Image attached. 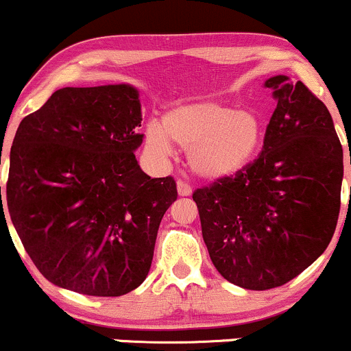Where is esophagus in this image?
Returning <instances> with one entry per match:
<instances>
[{"mask_svg": "<svg viewBox=\"0 0 351 351\" xmlns=\"http://www.w3.org/2000/svg\"><path fill=\"white\" fill-rule=\"evenodd\" d=\"M177 193H179V196H191L193 194V187L184 182V180H177Z\"/></svg>", "mask_w": 351, "mask_h": 351, "instance_id": "esophagus-1", "label": "esophagus"}]
</instances>
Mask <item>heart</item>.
Masks as SVG:
<instances>
[{"mask_svg":"<svg viewBox=\"0 0 351 351\" xmlns=\"http://www.w3.org/2000/svg\"><path fill=\"white\" fill-rule=\"evenodd\" d=\"M266 138V123L256 110L237 109L218 99L194 100L169 110L160 123H148L145 147L165 162L176 147L187 150L191 171L203 179H225L251 164Z\"/></svg>","mask_w":351,"mask_h":351,"instance_id":"heart-1","label":"heart"}]
</instances>
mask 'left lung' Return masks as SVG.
Segmentation results:
<instances>
[{"label":"left lung","mask_w":351,"mask_h":351,"mask_svg":"<svg viewBox=\"0 0 351 351\" xmlns=\"http://www.w3.org/2000/svg\"><path fill=\"white\" fill-rule=\"evenodd\" d=\"M265 86L276 109L258 160L193 194L215 268L247 290L282 287L308 268L341 206L343 148L328 107L285 75Z\"/></svg>","instance_id":"8db88e82"}]
</instances>
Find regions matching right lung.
Masks as SVG:
<instances>
[{
	"label": "right lung",
	"instance_id": "1",
	"mask_svg": "<svg viewBox=\"0 0 351 351\" xmlns=\"http://www.w3.org/2000/svg\"><path fill=\"white\" fill-rule=\"evenodd\" d=\"M141 119L133 85L66 86L16 130L5 197L10 218L37 269L61 289L119 297L150 271L177 189L172 177L141 171L134 157ZM0 208L6 223L1 186Z\"/></svg>",
	"mask_w": 351,
	"mask_h": 351
}]
</instances>
